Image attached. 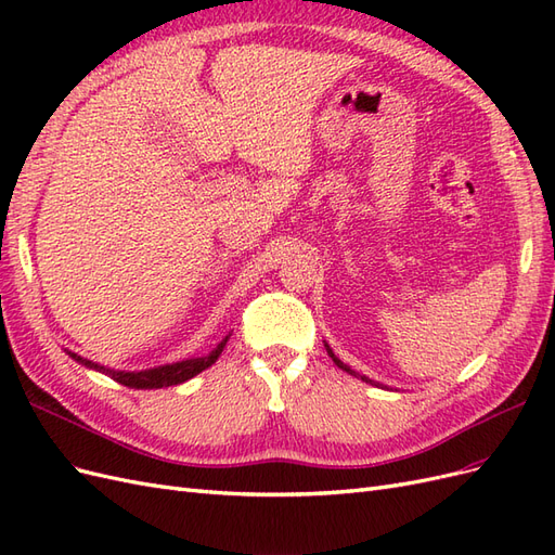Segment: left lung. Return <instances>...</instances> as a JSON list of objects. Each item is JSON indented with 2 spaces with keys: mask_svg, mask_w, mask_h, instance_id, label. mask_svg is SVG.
<instances>
[{
  "mask_svg": "<svg viewBox=\"0 0 555 555\" xmlns=\"http://www.w3.org/2000/svg\"><path fill=\"white\" fill-rule=\"evenodd\" d=\"M326 351H328V357L333 359V363H335V365H338V367H343V371H345V373H349V375H354V377H357V373H354V371H351V367H349V365H345V363H343V361H340L338 357H335V354H333V349H331L328 345H326ZM361 379H363V382H371V379H367V377H361Z\"/></svg>",
  "mask_w": 555,
  "mask_h": 555,
  "instance_id": "left-lung-1",
  "label": "left lung"
}]
</instances>
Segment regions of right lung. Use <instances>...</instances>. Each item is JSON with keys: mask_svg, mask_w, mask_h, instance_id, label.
Returning <instances> with one entry per match:
<instances>
[{"mask_svg": "<svg viewBox=\"0 0 555 555\" xmlns=\"http://www.w3.org/2000/svg\"><path fill=\"white\" fill-rule=\"evenodd\" d=\"M227 340H229V335H227V338H224L220 345H217V347L210 351V354H206V357L184 359V361L166 363V365H157V367H147V371H133V373L111 371V367H104V365H99V363H92V361H88V359H82V357L74 354V351H69V349H66V354H69L74 361L92 367V371L111 375L115 382H120V384L129 386V389H162V386L182 384V382L192 379L194 375H198L201 371H206V367H210L217 359H220Z\"/></svg>", "mask_w": 555, "mask_h": 555, "instance_id": "1", "label": "right lung"}]
</instances>
